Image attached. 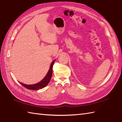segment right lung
Instances as JSON below:
<instances>
[{
    "instance_id": "obj_1",
    "label": "right lung",
    "mask_w": 122,
    "mask_h": 122,
    "mask_svg": "<svg viewBox=\"0 0 122 122\" xmlns=\"http://www.w3.org/2000/svg\"><path fill=\"white\" fill-rule=\"evenodd\" d=\"M54 61H55V60L52 62L50 69H49L47 74H46V76L44 77L42 81H41L40 82L38 83L31 85H27L25 84H23L20 82V83L25 88H27V89L31 90H38L45 87L49 84V83L51 80L52 75V67L54 63Z\"/></svg>"
}]
</instances>
